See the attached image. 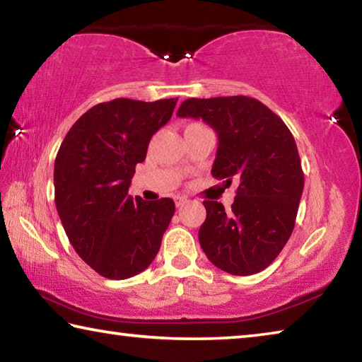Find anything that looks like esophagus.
<instances>
[{
	"mask_svg": "<svg viewBox=\"0 0 362 362\" xmlns=\"http://www.w3.org/2000/svg\"><path fill=\"white\" fill-rule=\"evenodd\" d=\"M188 203V199L185 198V196H177L175 198V206L177 207H182L183 204H187Z\"/></svg>",
	"mask_w": 362,
	"mask_h": 362,
	"instance_id": "esophagus-1",
	"label": "esophagus"
}]
</instances>
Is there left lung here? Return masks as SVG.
Segmentation results:
<instances>
[{"label":"left lung","instance_id":"obj_1","mask_svg":"<svg viewBox=\"0 0 362 362\" xmlns=\"http://www.w3.org/2000/svg\"><path fill=\"white\" fill-rule=\"evenodd\" d=\"M180 118L207 122L218 137L212 175L240 182L235 203L204 201L199 244L214 265L235 276L265 269L286 246L303 192L298 150L284 121L246 95L187 99Z\"/></svg>","mask_w":362,"mask_h":362}]
</instances>
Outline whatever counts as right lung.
<instances>
[{"label":"right lung","instance_id":"1","mask_svg":"<svg viewBox=\"0 0 362 362\" xmlns=\"http://www.w3.org/2000/svg\"><path fill=\"white\" fill-rule=\"evenodd\" d=\"M177 99H115L88 110L66 134L54 164L56 207L78 255L103 278L136 276L155 259L174 216L170 198L127 194L153 134Z\"/></svg>","mask_w":362,"mask_h":362}]
</instances>
